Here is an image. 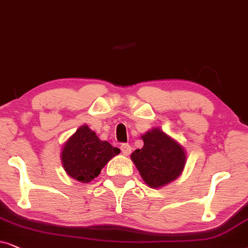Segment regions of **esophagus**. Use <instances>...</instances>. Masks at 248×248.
I'll list each match as a JSON object with an SVG mask.
<instances>
[{
    "label": "esophagus",
    "mask_w": 248,
    "mask_h": 248,
    "mask_svg": "<svg viewBox=\"0 0 248 248\" xmlns=\"http://www.w3.org/2000/svg\"><path fill=\"white\" fill-rule=\"evenodd\" d=\"M121 152H122V154L124 155H129L130 153H131V146L129 144H122L121 145Z\"/></svg>",
    "instance_id": "34e87169"
}]
</instances>
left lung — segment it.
Segmentation results:
<instances>
[{
    "instance_id": "8db88e82",
    "label": "left lung",
    "mask_w": 248,
    "mask_h": 248,
    "mask_svg": "<svg viewBox=\"0 0 248 248\" xmlns=\"http://www.w3.org/2000/svg\"><path fill=\"white\" fill-rule=\"evenodd\" d=\"M144 146L130 155L141 179L151 188H161L176 180L186 164V151L179 141L158 127L141 135Z\"/></svg>"
}]
</instances>
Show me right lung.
I'll use <instances>...</instances> for the list:
<instances>
[{
	"label": "right lung",
	"instance_id": "right-lung-1",
	"mask_svg": "<svg viewBox=\"0 0 248 248\" xmlns=\"http://www.w3.org/2000/svg\"><path fill=\"white\" fill-rule=\"evenodd\" d=\"M119 153L118 147L101 140L85 124L63 144L61 162L69 177L87 184L96 178L105 164Z\"/></svg>",
	"mask_w": 248,
	"mask_h": 248
}]
</instances>
